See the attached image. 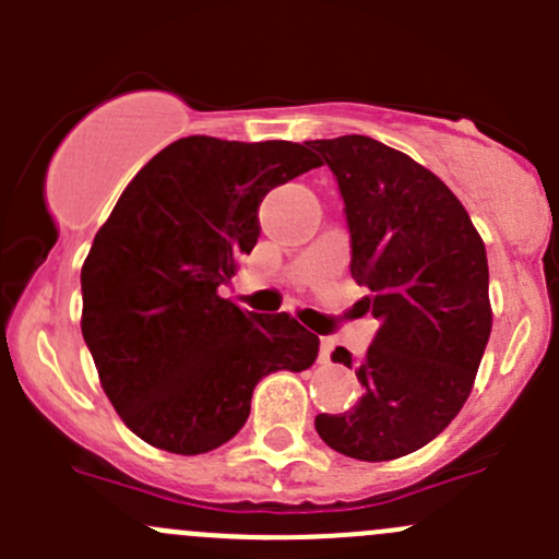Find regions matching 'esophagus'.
<instances>
[{
	"mask_svg": "<svg viewBox=\"0 0 559 559\" xmlns=\"http://www.w3.org/2000/svg\"><path fill=\"white\" fill-rule=\"evenodd\" d=\"M330 354H332V341H330V337H321V346H319L321 362H330Z\"/></svg>",
	"mask_w": 559,
	"mask_h": 559,
	"instance_id": "1",
	"label": "esophagus"
}]
</instances>
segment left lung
I'll return each instance as SVG.
<instances>
[{"label": "left lung", "mask_w": 559, "mask_h": 559, "mask_svg": "<svg viewBox=\"0 0 559 559\" xmlns=\"http://www.w3.org/2000/svg\"><path fill=\"white\" fill-rule=\"evenodd\" d=\"M308 145L335 173L352 278L379 319L357 368L362 397L316 416V432L354 460H397L447 430L471 394L492 332L487 251L452 189L403 151L365 134ZM332 362L352 368V354Z\"/></svg>", "instance_id": "1"}]
</instances>
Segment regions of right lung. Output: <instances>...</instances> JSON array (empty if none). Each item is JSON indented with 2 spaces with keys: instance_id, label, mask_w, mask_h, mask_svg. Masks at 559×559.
<instances>
[{
  "instance_id": "add662e5",
  "label": "right lung",
  "mask_w": 559,
  "mask_h": 559,
  "mask_svg": "<svg viewBox=\"0 0 559 559\" xmlns=\"http://www.w3.org/2000/svg\"><path fill=\"white\" fill-rule=\"evenodd\" d=\"M308 145L191 134L143 167L94 235L81 330L123 425L156 449L205 454L238 436L253 386L316 362L289 313L222 297L259 238L264 194L319 167Z\"/></svg>"
}]
</instances>
